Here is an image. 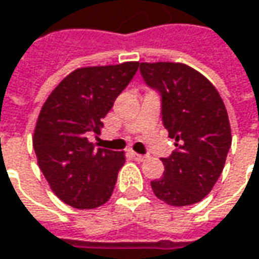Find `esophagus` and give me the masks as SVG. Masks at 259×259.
<instances>
[{
	"instance_id": "1",
	"label": "esophagus",
	"mask_w": 259,
	"mask_h": 259,
	"mask_svg": "<svg viewBox=\"0 0 259 259\" xmlns=\"http://www.w3.org/2000/svg\"><path fill=\"white\" fill-rule=\"evenodd\" d=\"M133 155V158L137 160V161H145L147 158H148V155H141V154H137V153H131Z\"/></svg>"
}]
</instances>
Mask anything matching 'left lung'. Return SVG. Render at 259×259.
<instances>
[{"instance_id": "1", "label": "left lung", "mask_w": 259, "mask_h": 259, "mask_svg": "<svg viewBox=\"0 0 259 259\" xmlns=\"http://www.w3.org/2000/svg\"><path fill=\"white\" fill-rule=\"evenodd\" d=\"M147 85L161 94V115L176 150L163 158L164 174L151 182L170 206L197 203L222 174L232 143L224 101L210 80L184 63H140Z\"/></svg>"}]
</instances>
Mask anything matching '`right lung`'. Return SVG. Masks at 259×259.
<instances>
[{"instance_id":"right-lung-1","label":"right lung","mask_w":259,"mask_h":259,"mask_svg":"<svg viewBox=\"0 0 259 259\" xmlns=\"http://www.w3.org/2000/svg\"><path fill=\"white\" fill-rule=\"evenodd\" d=\"M138 62L79 67L56 86L35 122L33 147L52 192L76 209H95L114 192L124 153L95 150L88 133H101L138 69Z\"/></svg>"}]
</instances>
